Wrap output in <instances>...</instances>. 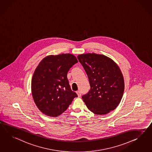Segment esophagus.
<instances>
[{"label": "esophagus", "mask_w": 152, "mask_h": 152, "mask_svg": "<svg viewBox=\"0 0 152 152\" xmlns=\"http://www.w3.org/2000/svg\"><path fill=\"white\" fill-rule=\"evenodd\" d=\"M76 94L78 95V97H81V92L80 91H76Z\"/></svg>", "instance_id": "obj_1"}]
</instances>
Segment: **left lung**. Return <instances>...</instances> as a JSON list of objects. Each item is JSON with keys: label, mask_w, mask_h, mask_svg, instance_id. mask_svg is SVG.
Returning <instances> with one entry per match:
<instances>
[{"label": "left lung", "mask_w": 152, "mask_h": 152, "mask_svg": "<svg viewBox=\"0 0 152 152\" xmlns=\"http://www.w3.org/2000/svg\"><path fill=\"white\" fill-rule=\"evenodd\" d=\"M89 80L91 89L82 96L88 109L96 115H106L118 106L124 81L119 66L111 58L94 53L77 56Z\"/></svg>", "instance_id": "left-lung-1"}]
</instances>
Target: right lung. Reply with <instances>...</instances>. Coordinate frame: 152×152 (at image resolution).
Instances as JSON below:
<instances>
[{
    "mask_svg": "<svg viewBox=\"0 0 152 152\" xmlns=\"http://www.w3.org/2000/svg\"><path fill=\"white\" fill-rule=\"evenodd\" d=\"M77 62L74 55L62 53L47 56L39 64L31 80V94L42 113L58 117L77 97L71 90L67 77L70 68Z\"/></svg>",
    "mask_w": 152,
    "mask_h": 152,
    "instance_id": "right-lung-1",
    "label": "right lung"
}]
</instances>
